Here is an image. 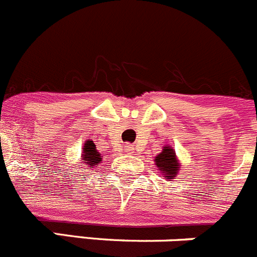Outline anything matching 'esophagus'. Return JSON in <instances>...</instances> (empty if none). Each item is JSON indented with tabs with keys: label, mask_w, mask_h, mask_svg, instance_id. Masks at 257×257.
<instances>
[{
	"label": "esophagus",
	"mask_w": 257,
	"mask_h": 257,
	"mask_svg": "<svg viewBox=\"0 0 257 257\" xmlns=\"http://www.w3.org/2000/svg\"><path fill=\"white\" fill-rule=\"evenodd\" d=\"M124 150H126L127 154H133L134 146L133 145H126V146H124Z\"/></svg>",
	"instance_id": "esophagus-1"
}]
</instances>
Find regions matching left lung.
I'll use <instances>...</instances> for the list:
<instances>
[{"instance_id": "1", "label": "left lung", "mask_w": 257, "mask_h": 257, "mask_svg": "<svg viewBox=\"0 0 257 257\" xmlns=\"http://www.w3.org/2000/svg\"><path fill=\"white\" fill-rule=\"evenodd\" d=\"M155 165L165 179H175L180 170V163L175 150L170 145H165L163 151L154 158Z\"/></svg>"}]
</instances>
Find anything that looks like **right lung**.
Returning <instances> with one entry per match:
<instances>
[{
    "instance_id": "1",
    "label": "right lung",
    "mask_w": 257,
    "mask_h": 257,
    "mask_svg": "<svg viewBox=\"0 0 257 257\" xmlns=\"http://www.w3.org/2000/svg\"><path fill=\"white\" fill-rule=\"evenodd\" d=\"M102 158L103 156L98 153L93 141L90 139L85 140L82 148V156H80V161L84 164V167H88V169L96 168L97 165H99V163H102Z\"/></svg>"
}]
</instances>
